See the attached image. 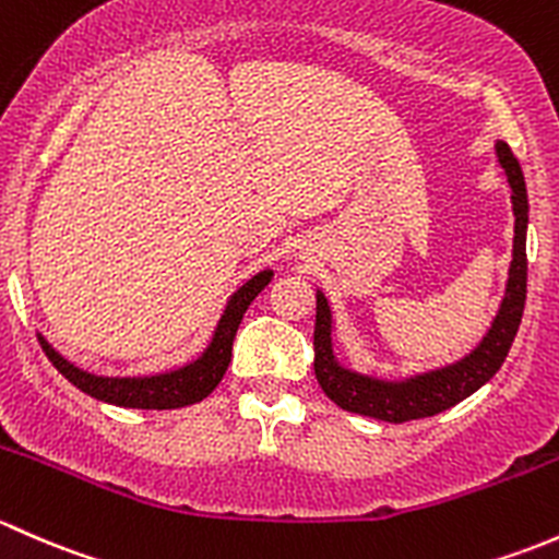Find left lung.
I'll return each mask as SVG.
<instances>
[{"label": "left lung", "mask_w": 559, "mask_h": 559, "mask_svg": "<svg viewBox=\"0 0 559 559\" xmlns=\"http://www.w3.org/2000/svg\"><path fill=\"white\" fill-rule=\"evenodd\" d=\"M500 166L506 169L509 186L514 195V258L509 269V285H506L503 304L495 314L492 328L481 338L479 347L465 355L460 364H452L439 371L419 373V377L406 379V382H379V379L360 377V373L347 371L336 364L331 347V309L322 293H318V314H314V377H318L322 393L342 406L344 412L364 414V417L382 419V423H408V419L433 417L444 412L471 393L490 382L506 355H509L511 342L520 331L522 312H525V293H527V191L525 177H522L520 160L514 158L506 142L495 145Z\"/></svg>", "instance_id": "1"}]
</instances>
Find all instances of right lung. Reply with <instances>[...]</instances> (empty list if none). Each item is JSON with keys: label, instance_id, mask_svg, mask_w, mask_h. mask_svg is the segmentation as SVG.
<instances>
[{"label": "right lung", "instance_id": "obj_1", "mask_svg": "<svg viewBox=\"0 0 559 559\" xmlns=\"http://www.w3.org/2000/svg\"><path fill=\"white\" fill-rule=\"evenodd\" d=\"M272 282V272L255 274L247 285H241L237 293L228 301L226 312H223L221 322L215 328V336H212L210 347L204 349L199 360L188 364L186 368H177V371L158 373V377H136V379H109V377H94L88 371H80L78 366H72L69 360L61 358L43 336V353L48 355V360L59 368L61 373L80 388L83 393H88L91 399L107 401L115 406H129V408H180L191 406L204 401L212 390L221 384L223 373H226L228 364H231V347L234 336H237V328L241 318H245L247 307L252 304V298L263 290V287Z\"/></svg>", "mask_w": 559, "mask_h": 559}]
</instances>
